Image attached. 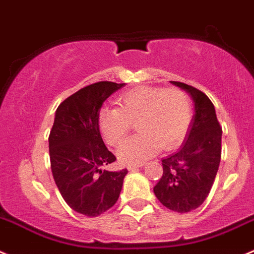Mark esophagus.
<instances>
[{
    "instance_id": "obj_1",
    "label": "esophagus",
    "mask_w": 254,
    "mask_h": 254,
    "mask_svg": "<svg viewBox=\"0 0 254 254\" xmlns=\"http://www.w3.org/2000/svg\"><path fill=\"white\" fill-rule=\"evenodd\" d=\"M141 166H144V164H130V165H127V169L135 170V169H137V167H141Z\"/></svg>"
}]
</instances>
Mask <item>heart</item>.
<instances>
[{"instance_id": "b5f03b06", "label": "heart", "mask_w": 254, "mask_h": 254, "mask_svg": "<svg viewBox=\"0 0 254 254\" xmlns=\"http://www.w3.org/2000/svg\"><path fill=\"white\" fill-rule=\"evenodd\" d=\"M119 108H103L98 125L105 141L122 144L137 122L140 134L127 140L118 150L125 164H137L164 150L182 144L192 120L191 100L177 87H137L123 93Z\"/></svg>"}]
</instances>
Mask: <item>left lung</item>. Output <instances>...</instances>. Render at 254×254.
Instances as JSON below:
<instances>
[{"label": "left lung", "mask_w": 254, "mask_h": 254, "mask_svg": "<svg viewBox=\"0 0 254 254\" xmlns=\"http://www.w3.org/2000/svg\"><path fill=\"white\" fill-rule=\"evenodd\" d=\"M171 83L191 95L195 117L181 149L161 160L164 172L154 193L165 207L185 213L200 207L212 189L221 161L222 127L205 93L185 83Z\"/></svg>", "instance_id": "left-lung-1"}]
</instances>
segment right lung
Segmentation results:
<instances>
[{
  "instance_id": "right-lung-1",
  "label": "right lung",
  "mask_w": 254,
  "mask_h": 254,
  "mask_svg": "<svg viewBox=\"0 0 254 254\" xmlns=\"http://www.w3.org/2000/svg\"><path fill=\"white\" fill-rule=\"evenodd\" d=\"M124 83L98 82L59 104L49 134V159L62 197L75 212L97 217L119 198L127 169L103 170L117 160L105 146L98 125L103 103Z\"/></svg>"
}]
</instances>
